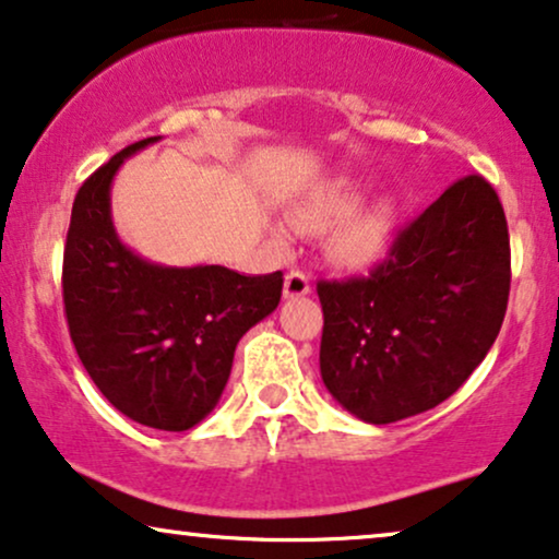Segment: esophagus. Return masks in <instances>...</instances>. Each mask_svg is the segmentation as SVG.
Here are the masks:
<instances>
[{
    "label": "esophagus",
    "instance_id": "1",
    "mask_svg": "<svg viewBox=\"0 0 559 559\" xmlns=\"http://www.w3.org/2000/svg\"><path fill=\"white\" fill-rule=\"evenodd\" d=\"M309 278L304 275L301 271H292L286 273V281H284V296L286 299H299V296L309 294Z\"/></svg>",
    "mask_w": 559,
    "mask_h": 559
}]
</instances>
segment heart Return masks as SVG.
Wrapping results in <instances>:
<instances>
[{"label":"heart","instance_id":"1","mask_svg":"<svg viewBox=\"0 0 559 559\" xmlns=\"http://www.w3.org/2000/svg\"><path fill=\"white\" fill-rule=\"evenodd\" d=\"M358 206V190L350 186H337L324 193L314 203L312 216L317 222H335V218L348 216ZM392 235V209L390 206H373L364 214L353 216L343 229L337 231L335 250L345 263L366 265L373 263L381 252L386 250Z\"/></svg>","mask_w":559,"mask_h":559}]
</instances>
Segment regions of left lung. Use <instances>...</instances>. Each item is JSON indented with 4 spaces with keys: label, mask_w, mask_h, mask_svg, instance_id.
<instances>
[{
    "label": "left lung",
    "mask_w": 559,
    "mask_h": 559,
    "mask_svg": "<svg viewBox=\"0 0 559 559\" xmlns=\"http://www.w3.org/2000/svg\"><path fill=\"white\" fill-rule=\"evenodd\" d=\"M511 292L496 188L459 178L361 278L320 281V371L332 397L384 426L451 397L483 364Z\"/></svg>",
    "instance_id": "obj_1"
}]
</instances>
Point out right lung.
I'll use <instances>...</instances> for the list:
<instances>
[{
  "label": "right lung",
  "instance_id": "add662e5",
  "mask_svg": "<svg viewBox=\"0 0 559 559\" xmlns=\"http://www.w3.org/2000/svg\"><path fill=\"white\" fill-rule=\"evenodd\" d=\"M126 146L82 182L63 245V312L76 356L126 418L188 430L216 407L239 337L278 307L284 273L224 265L167 267L131 252L110 218V182Z\"/></svg>",
  "mask_w": 559,
  "mask_h": 559
}]
</instances>
